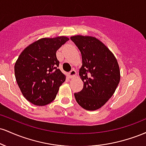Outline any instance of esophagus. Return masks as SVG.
<instances>
[{"instance_id":"34e87169","label":"esophagus","mask_w":146,"mask_h":146,"mask_svg":"<svg viewBox=\"0 0 146 146\" xmlns=\"http://www.w3.org/2000/svg\"><path fill=\"white\" fill-rule=\"evenodd\" d=\"M76 71H75L74 69H72L71 71L69 72V76L71 77V78H73V77H75V75H76Z\"/></svg>"}]
</instances>
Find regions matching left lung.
<instances>
[{
  "label": "left lung",
  "instance_id": "8db88e82",
  "mask_svg": "<svg viewBox=\"0 0 146 146\" xmlns=\"http://www.w3.org/2000/svg\"><path fill=\"white\" fill-rule=\"evenodd\" d=\"M71 40L82 54V66L79 75L83 81L81 91L74 93L84 109L95 110L113 96L120 80L117 60L111 51L95 37L74 36Z\"/></svg>",
  "mask_w": 146,
  "mask_h": 146
}]
</instances>
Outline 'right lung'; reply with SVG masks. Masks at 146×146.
<instances>
[{"instance_id":"obj_1","label":"right lung","mask_w":146,"mask_h":146,"mask_svg":"<svg viewBox=\"0 0 146 146\" xmlns=\"http://www.w3.org/2000/svg\"><path fill=\"white\" fill-rule=\"evenodd\" d=\"M66 36L42 38L23 50L14 66L15 77L23 96L36 106L56 98L66 76L58 67L56 51L68 40Z\"/></svg>"}]
</instances>
